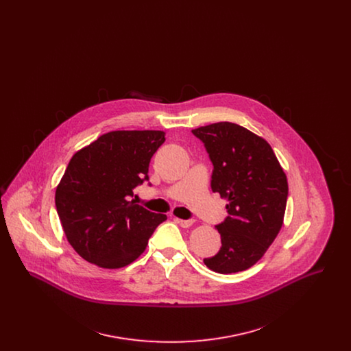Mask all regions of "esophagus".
Listing matches in <instances>:
<instances>
[{"mask_svg": "<svg viewBox=\"0 0 351 351\" xmlns=\"http://www.w3.org/2000/svg\"><path fill=\"white\" fill-rule=\"evenodd\" d=\"M175 221L182 226V228H191L195 223V219H180V218H175Z\"/></svg>", "mask_w": 351, "mask_h": 351, "instance_id": "obj_1", "label": "esophagus"}]
</instances>
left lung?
Masks as SVG:
<instances>
[{
    "mask_svg": "<svg viewBox=\"0 0 351 351\" xmlns=\"http://www.w3.org/2000/svg\"><path fill=\"white\" fill-rule=\"evenodd\" d=\"M192 134L204 143L213 165L210 186L226 204L228 217L216 225L221 249L205 258L218 274L243 271L255 265L283 225L288 183L267 142L232 123L201 126Z\"/></svg>",
    "mask_w": 351,
    "mask_h": 351,
    "instance_id": "1",
    "label": "left lung"
}]
</instances>
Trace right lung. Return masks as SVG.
Listing matches in <instances>:
<instances>
[{
  "label": "right lung",
  "instance_id": "obj_1",
  "mask_svg": "<svg viewBox=\"0 0 351 351\" xmlns=\"http://www.w3.org/2000/svg\"><path fill=\"white\" fill-rule=\"evenodd\" d=\"M165 141L158 130L110 132L69 160L55 205L68 242L85 261L128 266L167 219L130 200L134 189L149 182L151 158Z\"/></svg>",
  "mask_w": 351,
  "mask_h": 351
}]
</instances>
